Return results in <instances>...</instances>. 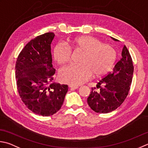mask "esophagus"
<instances>
[{
  "mask_svg": "<svg viewBox=\"0 0 148 148\" xmlns=\"http://www.w3.org/2000/svg\"><path fill=\"white\" fill-rule=\"evenodd\" d=\"M69 87L71 88V90H74V89L78 88L79 86H77V85H69Z\"/></svg>",
  "mask_w": 148,
  "mask_h": 148,
  "instance_id": "1",
  "label": "esophagus"
}]
</instances>
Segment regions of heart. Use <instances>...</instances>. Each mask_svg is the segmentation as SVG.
Listing matches in <instances>:
<instances>
[{"label":"heart","mask_w":148,"mask_h":148,"mask_svg":"<svg viewBox=\"0 0 148 148\" xmlns=\"http://www.w3.org/2000/svg\"><path fill=\"white\" fill-rule=\"evenodd\" d=\"M71 51L80 52L79 63L61 69L59 77L62 82L80 85L95 76L106 74L114 65L117 52L110 44L102 43L91 36H82L69 40L67 45L58 43L53 50V57L58 64L63 65L71 60Z\"/></svg>","instance_id":"heart-1"}]
</instances>
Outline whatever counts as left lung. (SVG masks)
Instances as JSON below:
<instances>
[{"label":"left lung","mask_w":148,"mask_h":148,"mask_svg":"<svg viewBox=\"0 0 148 148\" xmlns=\"http://www.w3.org/2000/svg\"><path fill=\"white\" fill-rule=\"evenodd\" d=\"M115 41L118 40L112 38ZM122 58L115 65L112 72L104 76L97 83V88H92L87 103L92 110L97 113L111 112L119 107L128 95L134 74L131 55L124 45Z\"/></svg>","instance_id":"left-lung-1"}]
</instances>
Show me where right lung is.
Here are the masks:
<instances>
[{
    "label": "right lung",
    "instance_id": "add662e5",
    "mask_svg": "<svg viewBox=\"0 0 148 148\" xmlns=\"http://www.w3.org/2000/svg\"><path fill=\"white\" fill-rule=\"evenodd\" d=\"M51 32L38 36L27 43L16 59L17 90L22 102L37 115L51 116L62 107L68 91L67 85L53 83L51 44Z\"/></svg>",
    "mask_w": 148,
    "mask_h": 148
}]
</instances>
